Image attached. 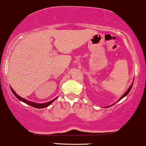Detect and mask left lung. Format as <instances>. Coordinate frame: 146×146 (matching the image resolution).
I'll return each instance as SVG.
<instances>
[{
  "label": "left lung",
  "mask_w": 146,
  "mask_h": 146,
  "mask_svg": "<svg viewBox=\"0 0 146 146\" xmlns=\"http://www.w3.org/2000/svg\"><path fill=\"white\" fill-rule=\"evenodd\" d=\"M132 85H133V83H132V84H131V86H129V89H127V91H126V92H125V94H123V95L122 96H121V98H120V99H119V100H121V99H122V98H124L125 96H127V94H129V91H130V90H131V89H132Z\"/></svg>",
  "instance_id": "left-lung-1"
}]
</instances>
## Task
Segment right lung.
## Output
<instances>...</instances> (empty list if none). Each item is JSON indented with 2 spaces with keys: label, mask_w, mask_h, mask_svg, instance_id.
Listing matches in <instances>:
<instances>
[{
  "label": "right lung",
  "mask_w": 146,
  "mask_h": 146,
  "mask_svg": "<svg viewBox=\"0 0 146 146\" xmlns=\"http://www.w3.org/2000/svg\"><path fill=\"white\" fill-rule=\"evenodd\" d=\"M10 88H11V90H12V93H13V94H14V95L15 96L17 97V98H18L19 100H21V101L25 102V103L28 104V105H31V106L34 107H35V108L41 109V108H45V107H47L48 106H49V105H50L51 103H52L54 100H55V99L57 98H54L53 100H50V101H49V102H45V103H41V104H39V103H36V102H31V101H28V100H25V99L23 98L20 97L19 95H17V93H16L15 91H14L13 90V89H12V87H10Z\"/></svg>",
  "instance_id": "right-lung-1"
}]
</instances>
